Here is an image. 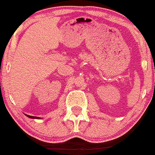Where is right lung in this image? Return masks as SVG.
Instances as JSON below:
<instances>
[{
    "mask_svg": "<svg viewBox=\"0 0 155 155\" xmlns=\"http://www.w3.org/2000/svg\"><path fill=\"white\" fill-rule=\"evenodd\" d=\"M25 115L28 117H29V118H31V119H40L38 117H33V116H30V115H27V114H25Z\"/></svg>",
    "mask_w": 155,
    "mask_h": 155,
    "instance_id": "add662e5",
    "label": "right lung"
}]
</instances>
